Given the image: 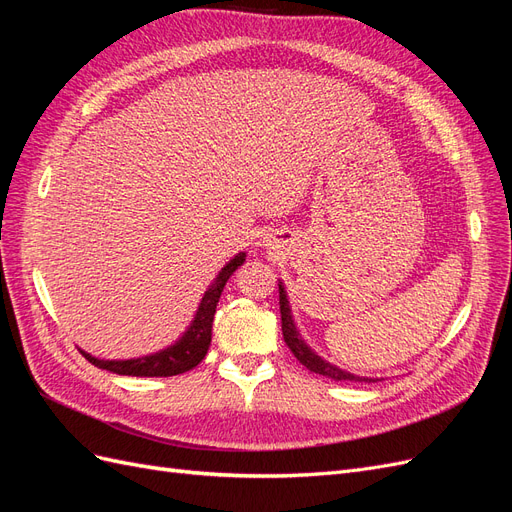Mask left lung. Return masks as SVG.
<instances>
[{"label":"left lung","instance_id":"obj_1","mask_svg":"<svg viewBox=\"0 0 512 512\" xmlns=\"http://www.w3.org/2000/svg\"><path fill=\"white\" fill-rule=\"evenodd\" d=\"M280 312H282V333H284V342L286 346L292 350V354L297 356L299 363L305 365L309 371H314V374H320V376H327L331 380H346V382H376L371 378H361V376H354L350 374V371H344L339 369L327 361H322L320 356L316 352H312V348H309L303 339L299 337V331L297 327H294L292 322V314H290V305H288V299H286V290L280 282Z\"/></svg>","mask_w":512,"mask_h":512}]
</instances>
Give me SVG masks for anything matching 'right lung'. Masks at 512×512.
Masks as SVG:
<instances>
[{"instance_id":"right-lung-1","label":"right lung","mask_w":512,"mask_h":512,"mask_svg":"<svg viewBox=\"0 0 512 512\" xmlns=\"http://www.w3.org/2000/svg\"><path fill=\"white\" fill-rule=\"evenodd\" d=\"M245 262V254H237L228 265L215 277L213 286L205 292L203 301L198 305V312L190 324V329L183 333L177 344L168 346L166 350H160L156 354L141 356V359H128V361H100L96 356L87 352L85 359L100 369L113 371L119 376H141V378H168V376H179L185 371L194 369L200 361L205 359V354L211 344V327H213V314L215 305L220 301V294L228 282V277L235 273Z\"/></svg>"}]
</instances>
